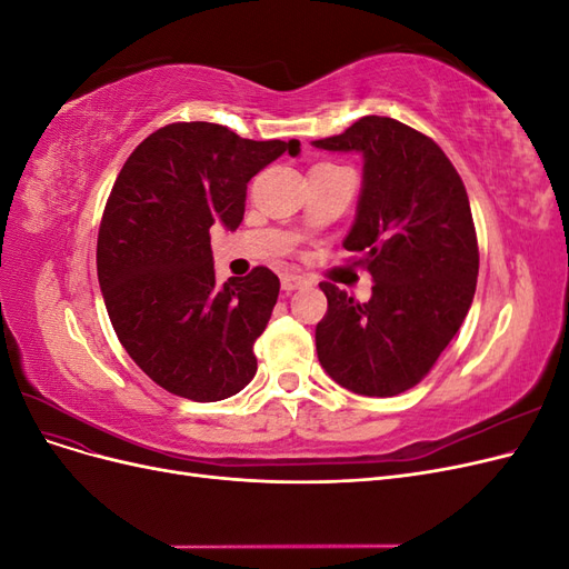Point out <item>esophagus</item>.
<instances>
[{
    "label": "esophagus",
    "mask_w": 569,
    "mask_h": 569,
    "mask_svg": "<svg viewBox=\"0 0 569 569\" xmlns=\"http://www.w3.org/2000/svg\"><path fill=\"white\" fill-rule=\"evenodd\" d=\"M306 282L301 274H291V272H284L282 274V289L284 291H295V289H301Z\"/></svg>",
    "instance_id": "1"
}]
</instances>
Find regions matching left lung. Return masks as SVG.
<instances>
[{
	"instance_id": "8db88e82",
	"label": "left lung",
	"mask_w": 569,
	"mask_h": 569,
	"mask_svg": "<svg viewBox=\"0 0 569 569\" xmlns=\"http://www.w3.org/2000/svg\"><path fill=\"white\" fill-rule=\"evenodd\" d=\"M363 157V184L343 249L372 274V297L353 301L322 282L316 327L325 372L360 396L416 387L468 316L479 251L470 199L435 140L387 116H363L313 142Z\"/></svg>"
}]
</instances>
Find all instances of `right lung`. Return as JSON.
<instances>
[{
  "label": "right lung",
  "instance_id": "1",
  "mask_svg": "<svg viewBox=\"0 0 569 569\" xmlns=\"http://www.w3.org/2000/svg\"><path fill=\"white\" fill-rule=\"evenodd\" d=\"M299 140H242L232 130L173 123L120 168L97 239V274L113 330L166 391L222 401L256 375L253 341L280 295L278 274L253 268L216 282L209 230H237L247 184Z\"/></svg>",
  "mask_w": 569,
  "mask_h": 569
}]
</instances>
